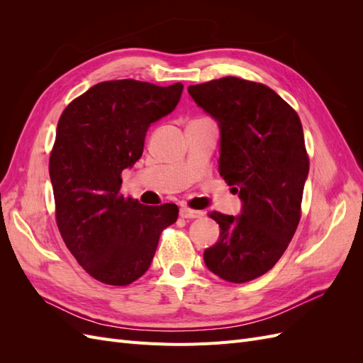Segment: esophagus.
Returning <instances> with one entry per match:
<instances>
[{
  "instance_id": "obj_1",
  "label": "esophagus",
  "mask_w": 363,
  "mask_h": 363,
  "mask_svg": "<svg viewBox=\"0 0 363 363\" xmlns=\"http://www.w3.org/2000/svg\"><path fill=\"white\" fill-rule=\"evenodd\" d=\"M204 213L200 211H192V208L188 207H182L180 208V216L184 219H195V218H201Z\"/></svg>"
}]
</instances>
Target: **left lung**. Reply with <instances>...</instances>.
<instances>
[{
  "instance_id": "1",
  "label": "left lung",
  "mask_w": 363,
  "mask_h": 363,
  "mask_svg": "<svg viewBox=\"0 0 363 363\" xmlns=\"http://www.w3.org/2000/svg\"><path fill=\"white\" fill-rule=\"evenodd\" d=\"M219 127V175L242 201L239 215L212 212L219 239L204 250L218 277L245 283L268 272L300 223L309 157L301 121L268 86L236 77L188 87Z\"/></svg>"
}]
</instances>
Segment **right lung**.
I'll use <instances>...</instances> for the list:
<instances>
[{
  "label": "right lung",
  "instance_id": "add662e5",
  "mask_svg": "<svg viewBox=\"0 0 363 363\" xmlns=\"http://www.w3.org/2000/svg\"><path fill=\"white\" fill-rule=\"evenodd\" d=\"M183 84L103 82L65 108L50 157L60 235L98 281L125 286L150 268L175 204L144 206L121 194V174L140 159L150 125L179 104Z\"/></svg>",
  "mask_w": 363,
  "mask_h": 363
}]
</instances>
